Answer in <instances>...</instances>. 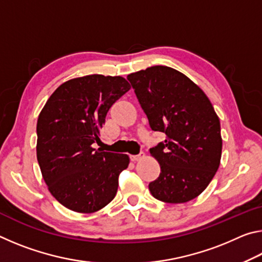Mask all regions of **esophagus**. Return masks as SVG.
<instances>
[{"instance_id":"1","label":"esophagus","mask_w":262,"mask_h":262,"mask_svg":"<svg viewBox=\"0 0 262 262\" xmlns=\"http://www.w3.org/2000/svg\"><path fill=\"white\" fill-rule=\"evenodd\" d=\"M144 157V154L143 152H140L139 155H132L130 156V159L133 162H137V161H140V159H142Z\"/></svg>"}]
</instances>
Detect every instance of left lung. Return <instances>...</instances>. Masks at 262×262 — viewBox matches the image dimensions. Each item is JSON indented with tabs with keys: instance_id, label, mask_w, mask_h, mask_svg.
I'll return each mask as SVG.
<instances>
[{
	"instance_id": "1",
	"label": "left lung",
	"mask_w": 262,
	"mask_h": 262,
	"mask_svg": "<svg viewBox=\"0 0 262 262\" xmlns=\"http://www.w3.org/2000/svg\"><path fill=\"white\" fill-rule=\"evenodd\" d=\"M127 79L151 129L166 135L150 149L161 165L150 192L167 203L193 200L207 188L221 162V123L210 100L187 76L165 66L133 73Z\"/></svg>"
}]
</instances>
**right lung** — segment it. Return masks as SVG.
<instances>
[{
  "instance_id": "obj_1",
  "label": "right lung",
  "mask_w": 262,
  "mask_h": 262,
  "mask_svg": "<svg viewBox=\"0 0 262 262\" xmlns=\"http://www.w3.org/2000/svg\"><path fill=\"white\" fill-rule=\"evenodd\" d=\"M130 89L121 76L88 75L53 92L37 122V158L51 194L90 214L113 200L129 157L95 149L108 110Z\"/></svg>"
}]
</instances>
